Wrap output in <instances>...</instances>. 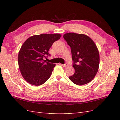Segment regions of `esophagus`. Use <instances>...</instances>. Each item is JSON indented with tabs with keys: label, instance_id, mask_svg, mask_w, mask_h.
<instances>
[{
	"label": "esophagus",
	"instance_id": "1",
	"mask_svg": "<svg viewBox=\"0 0 120 120\" xmlns=\"http://www.w3.org/2000/svg\"><path fill=\"white\" fill-rule=\"evenodd\" d=\"M61 66H63L64 67H67L68 66V64H61Z\"/></svg>",
	"mask_w": 120,
	"mask_h": 120
}]
</instances>
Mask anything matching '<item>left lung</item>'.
I'll list each match as a JSON object with an SVG mask.
<instances>
[{
	"label": "left lung",
	"mask_w": 120,
	"mask_h": 120,
	"mask_svg": "<svg viewBox=\"0 0 120 120\" xmlns=\"http://www.w3.org/2000/svg\"><path fill=\"white\" fill-rule=\"evenodd\" d=\"M71 49L75 74L69 79L81 86L91 82L99 70L100 55L93 40L83 34L69 32L63 36Z\"/></svg>",
	"instance_id": "8db88e82"
}]
</instances>
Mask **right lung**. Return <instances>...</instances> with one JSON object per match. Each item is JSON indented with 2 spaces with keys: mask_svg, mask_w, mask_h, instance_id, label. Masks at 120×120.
Here are the masks:
<instances>
[{
  "mask_svg": "<svg viewBox=\"0 0 120 120\" xmlns=\"http://www.w3.org/2000/svg\"><path fill=\"white\" fill-rule=\"evenodd\" d=\"M61 36L59 34L35 35L23 43L19 53L18 62L21 74L28 83L38 86L50 78L56 64L46 62L43 59L50 56L49 49Z\"/></svg>",
  "mask_w": 120,
  "mask_h": 120,
  "instance_id": "right-lung-1",
  "label": "right lung"
}]
</instances>
